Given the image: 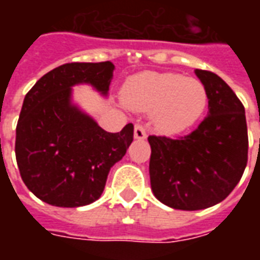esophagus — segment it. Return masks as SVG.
Wrapping results in <instances>:
<instances>
[{"label": "esophagus", "instance_id": "34e87169", "mask_svg": "<svg viewBox=\"0 0 260 260\" xmlns=\"http://www.w3.org/2000/svg\"><path fill=\"white\" fill-rule=\"evenodd\" d=\"M134 135H135L136 139H145L146 138V129L143 128L142 124H136L135 129H134Z\"/></svg>", "mask_w": 260, "mask_h": 260}]
</instances>
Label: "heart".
I'll list each match as a JSON object with an SVG mask.
<instances>
[{"label":"heart","instance_id":"heart-1","mask_svg":"<svg viewBox=\"0 0 260 260\" xmlns=\"http://www.w3.org/2000/svg\"><path fill=\"white\" fill-rule=\"evenodd\" d=\"M122 99L134 110L153 111L154 126L169 135L193 126L206 111L209 100L201 80L158 72H142L131 78Z\"/></svg>","mask_w":260,"mask_h":260}]
</instances>
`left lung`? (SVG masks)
<instances>
[{
    "instance_id": "1",
    "label": "left lung",
    "mask_w": 260,
    "mask_h": 260,
    "mask_svg": "<svg viewBox=\"0 0 260 260\" xmlns=\"http://www.w3.org/2000/svg\"><path fill=\"white\" fill-rule=\"evenodd\" d=\"M195 74L209 99L207 117L180 138L150 135V185L158 201L180 210L214 206L233 192L248 163L245 108L220 76Z\"/></svg>"
}]
</instances>
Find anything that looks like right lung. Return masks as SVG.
Listing matches in <instances>:
<instances>
[{
  "mask_svg": "<svg viewBox=\"0 0 260 260\" xmlns=\"http://www.w3.org/2000/svg\"><path fill=\"white\" fill-rule=\"evenodd\" d=\"M114 64L69 62L37 80L25 96L16 125L15 154L27 189L58 207L93 203L110 169L134 141V125L107 132L71 104V86L90 83L106 94Z\"/></svg>",
  "mask_w": 260,
  "mask_h": 260,
  "instance_id": "1",
  "label": "right lung"
}]
</instances>
